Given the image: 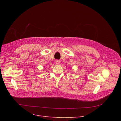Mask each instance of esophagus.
<instances>
[{
	"label": "esophagus",
	"instance_id": "obj_1",
	"mask_svg": "<svg viewBox=\"0 0 121 121\" xmlns=\"http://www.w3.org/2000/svg\"><path fill=\"white\" fill-rule=\"evenodd\" d=\"M55 63H56V64L58 65V64H60V60H56L55 61Z\"/></svg>",
	"mask_w": 121,
	"mask_h": 121
}]
</instances>
